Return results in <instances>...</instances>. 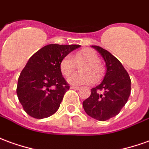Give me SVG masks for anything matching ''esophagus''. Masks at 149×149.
<instances>
[{
    "instance_id": "esophagus-1",
    "label": "esophagus",
    "mask_w": 149,
    "mask_h": 149,
    "mask_svg": "<svg viewBox=\"0 0 149 149\" xmlns=\"http://www.w3.org/2000/svg\"><path fill=\"white\" fill-rule=\"evenodd\" d=\"M72 89H74V90H78V89H80V87H78V86H71L70 87Z\"/></svg>"
}]
</instances>
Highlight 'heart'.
<instances>
[{
    "instance_id": "heart-1",
    "label": "heart",
    "mask_w": 149,
    "mask_h": 149,
    "mask_svg": "<svg viewBox=\"0 0 149 149\" xmlns=\"http://www.w3.org/2000/svg\"><path fill=\"white\" fill-rule=\"evenodd\" d=\"M76 62L85 61L86 64L82 67V73H74L68 78V82L72 85H83L93 84L95 78L99 79L103 73V69L99 63V57L94 51L91 49H83L74 55ZM73 58L68 55L61 60L60 68L64 76L71 74L75 69ZM95 77L94 78V77Z\"/></svg>"
}]
</instances>
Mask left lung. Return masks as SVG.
Masks as SVG:
<instances>
[{
  "instance_id": "obj_1",
  "label": "left lung",
  "mask_w": 149,
  "mask_h": 149,
  "mask_svg": "<svg viewBox=\"0 0 149 149\" xmlns=\"http://www.w3.org/2000/svg\"><path fill=\"white\" fill-rule=\"evenodd\" d=\"M92 47L104 59L107 72L103 81L91 89L90 96L83 102V107L93 118L106 121L116 116L127 103L131 93V79L120 61L112 54L98 46ZM100 90H103L104 93Z\"/></svg>"
}]
</instances>
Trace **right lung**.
Masks as SVG:
<instances>
[{
  "mask_svg": "<svg viewBox=\"0 0 149 149\" xmlns=\"http://www.w3.org/2000/svg\"><path fill=\"white\" fill-rule=\"evenodd\" d=\"M80 47L48 44L29 59L18 78L17 95L30 116L47 118L58 111L69 89L60 71V61Z\"/></svg>",
  "mask_w": 149,
  "mask_h": 149,
  "instance_id": "right-lung-1",
  "label": "right lung"
}]
</instances>
